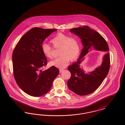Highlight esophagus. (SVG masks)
<instances>
[{"label":"esophagus","mask_w":125,"mask_h":125,"mask_svg":"<svg viewBox=\"0 0 125 125\" xmlns=\"http://www.w3.org/2000/svg\"><path fill=\"white\" fill-rule=\"evenodd\" d=\"M59 70H60V73H62V72H63L64 71V69H61V68H60V69H59Z\"/></svg>","instance_id":"34e87169"}]
</instances>
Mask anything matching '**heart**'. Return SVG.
Instances as JSON below:
<instances>
[{
	"label": "heart",
	"instance_id": "b5f03b06",
	"mask_svg": "<svg viewBox=\"0 0 125 125\" xmlns=\"http://www.w3.org/2000/svg\"><path fill=\"white\" fill-rule=\"evenodd\" d=\"M54 47L60 48V57L51 61L50 64L60 68H63L68 65L70 60L74 61L80 55L81 46L76 38L71 37L62 33H59L51 40ZM42 50L44 56L49 59L52 58V48L46 43L42 44Z\"/></svg>",
	"mask_w": 125,
	"mask_h": 125
}]
</instances>
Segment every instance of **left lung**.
Segmentation results:
<instances>
[{"label":"left lung","instance_id":"8db88e82","mask_svg":"<svg viewBox=\"0 0 125 125\" xmlns=\"http://www.w3.org/2000/svg\"><path fill=\"white\" fill-rule=\"evenodd\" d=\"M70 32L80 38L83 48L77 62L68 67L71 76L67 81V86L70 90L78 95H87L101 85L109 73L110 65L109 47L105 40L99 33L87 26L71 29ZM92 48L107 52L103 58L101 65L92 72H86L80 67V64L83 57Z\"/></svg>","mask_w":125,"mask_h":125}]
</instances>
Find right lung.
I'll list each match as a JSON object with an SVG mask.
<instances>
[{
    "instance_id": "right-lung-1",
    "label": "right lung",
    "mask_w": 125,
    "mask_h": 125,
    "mask_svg": "<svg viewBox=\"0 0 125 125\" xmlns=\"http://www.w3.org/2000/svg\"><path fill=\"white\" fill-rule=\"evenodd\" d=\"M57 29L34 28L20 39L12 55L14 77L25 93L40 96L51 89L54 79L59 74L54 66L47 70L42 68L47 64L42 53V44L46 37Z\"/></svg>"
}]
</instances>
